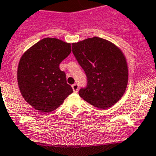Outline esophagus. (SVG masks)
<instances>
[{
  "instance_id": "obj_1",
  "label": "esophagus",
  "mask_w": 156,
  "mask_h": 156,
  "mask_svg": "<svg viewBox=\"0 0 156 156\" xmlns=\"http://www.w3.org/2000/svg\"><path fill=\"white\" fill-rule=\"evenodd\" d=\"M72 89L73 91H74V92H75V93H77V92H78V88H79V86H78V84H74V85H72Z\"/></svg>"
}]
</instances>
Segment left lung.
Returning <instances> with one entry per match:
<instances>
[{
	"instance_id": "8db88e82",
	"label": "left lung",
	"mask_w": 156,
	"mask_h": 156,
	"mask_svg": "<svg viewBox=\"0 0 156 156\" xmlns=\"http://www.w3.org/2000/svg\"><path fill=\"white\" fill-rule=\"evenodd\" d=\"M72 52L88 79L79 95L105 109L118 102L127 89L128 66L123 51L112 42L94 36L72 43Z\"/></svg>"
}]
</instances>
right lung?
<instances>
[{
  "label": "right lung",
  "mask_w": 156,
  "mask_h": 156,
  "mask_svg": "<svg viewBox=\"0 0 156 156\" xmlns=\"http://www.w3.org/2000/svg\"><path fill=\"white\" fill-rule=\"evenodd\" d=\"M71 52V43L44 38L21 57L17 79L24 99L43 113L54 111L73 92L59 65Z\"/></svg>",
  "instance_id": "add662e5"
}]
</instances>
